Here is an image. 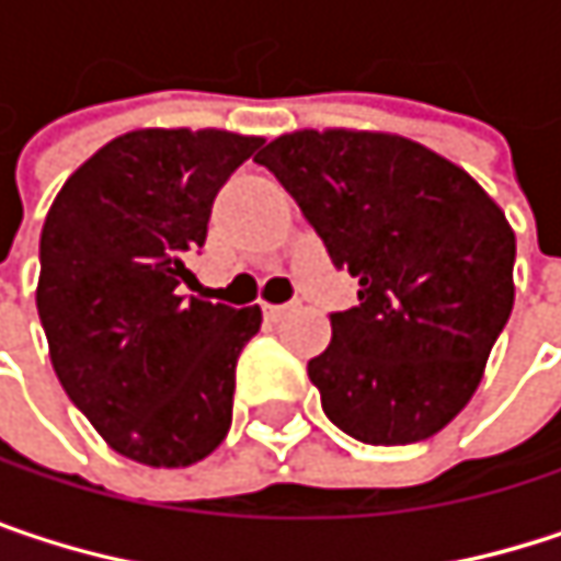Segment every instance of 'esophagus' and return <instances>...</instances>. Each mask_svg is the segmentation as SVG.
Masks as SVG:
<instances>
[{"instance_id": "obj_1", "label": "esophagus", "mask_w": 561, "mask_h": 561, "mask_svg": "<svg viewBox=\"0 0 561 561\" xmlns=\"http://www.w3.org/2000/svg\"><path fill=\"white\" fill-rule=\"evenodd\" d=\"M263 311H266L270 321H279V318H285L291 311V305H263Z\"/></svg>"}]
</instances>
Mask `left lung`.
Instances as JSON below:
<instances>
[{"instance_id":"obj_1","label":"left lung","mask_w":561,"mask_h":561,"mask_svg":"<svg viewBox=\"0 0 561 561\" xmlns=\"http://www.w3.org/2000/svg\"><path fill=\"white\" fill-rule=\"evenodd\" d=\"M298 201L357 305L308 360L324 415L357 442L409 445L474 396L513 311L516 237L455 162L392 133L298 129L260 156Z\"/></svg>"}]
</instances>
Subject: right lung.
I'll use <instances>...</instances> for the list:
<instances>
[{"label": "right lung", "mask_w": 561, "mask_h": 561, "mask_svg": "<svg viewBox=\"0 0 561 561\" xmlns=\"http://www.w3.org/2000/svg\"><path fill=\"white\" fill-rule=\"evenodd\" d=\"M260 136L133 129L57 191L38 318L57 380L106 445L149 468L207 458L233 419L237 357L263 311L181 291L210 204Z\"/></svg>", "instance_id": "obj_1"}]
</instances>
